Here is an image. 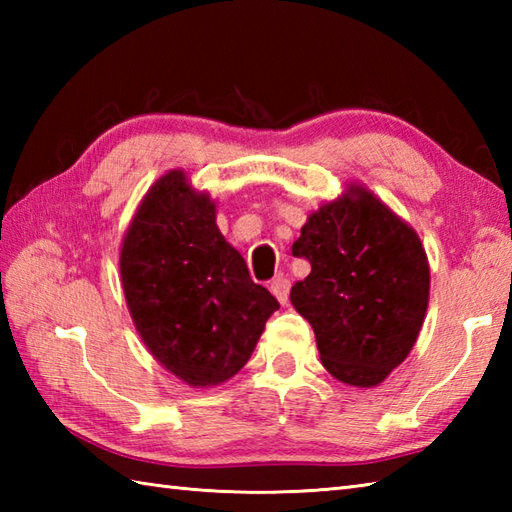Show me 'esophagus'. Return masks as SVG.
<instances>
[{
    "label": "esophagus",
    "mask_w": 512,
    "mask_h": 512,
    "mask_svg": "<svg viewBox=\"0 0 512 512\" xmlns=\"http://www.w3.org/2000/svg\"><path fill=\"white\" fill-rule=\"evenodd\" d=\"M270 292H273L279 303H286L288 301V292H290V279L284 277V275L275 277L273 281H270Z\"/></svg>",
    "instance_id": "esophagus-1"
}]
</instances>
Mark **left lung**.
<instances>
[{
  "label": "left lung",
  "instance_id": "obj_1",
  "mask_svg": "<svg viewBox=\"0 0 512 512\" xmlns=\"http://www.w3.org/2000/svg\"><path fill=\"white\" fill-rule=\"evenodd\" d=\"M292 255L310 275L290 290L328 372L374 387L405 361L429 303V264L416 231L376 195L352 187L308 217Z\"/></svg>",
  "mask_w": 512,
  "mask_h": 512
}]
</instances>
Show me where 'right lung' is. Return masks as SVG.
Wrapping results in <instances>:
<instances>
[{"mask_svg":"<svg viewBox=\"0 0 512 512\" xmlns=\"http://www.w3.org/2000/svg\"><path fill=\"white\" fill-rule=\"evenodd\" d=\"M121 277L140 339L191 387L220 385L253 354L279 308L215 224V204L169 171L140 202L121 250Z\"/></svg>","mask_w":512,"mask_h":512,"instance_id":"add662e5","label":"right lung"}]
</instances>
